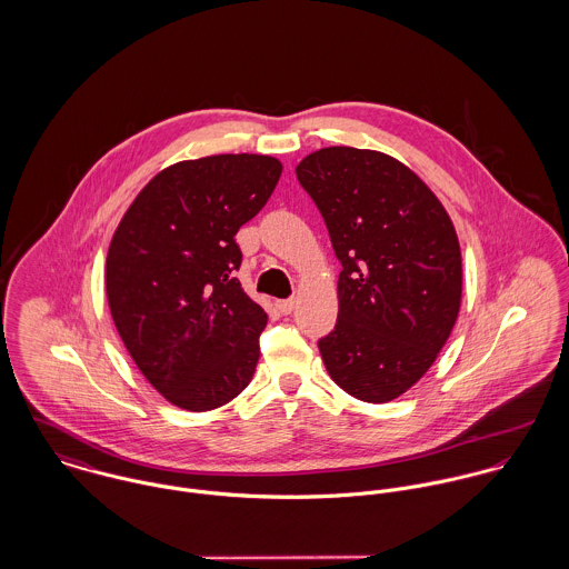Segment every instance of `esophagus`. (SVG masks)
Here are the masks:
<instances>
[{"instance_id":"1","label":"esophagus","mask_w":569,"mask_h":569,"mask_svg":"<svg viewBox=\"0 0 569 569\" xmlns=\"http://www.w3.org/2000/svg\"><path fill=\"white\" fill-rule=\"evenodd\" d=\"M276 309L282 313V316H289L293 309H296V300L291 298V300H278L276 302Z\"/></svg>"}]
</instances>
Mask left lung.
<instances>
[{
  "instance_id": "obj_1",
  "label": "left lung",
  "mask_w": 569,
  "mask_h": 569,
  "mask_svg": "<svg viewBox=\"0 0 569 569\" xmlns=\"http://www.w3.org/2000/svg\"><path fill=\"white\" fill-rule=\"evenodd\" d=\"M296 174L341 262L337 325L318 343L326 370L363 403L395 401L433 366L460 313L453 221L411 168L381 151L328 147Z\"/></svg>"
}]
</instances>
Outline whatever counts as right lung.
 Returning <instances> with one entry per match:
<instances>
[{"instance_id":"add662e5","label":"right lung","mask_w":569,"mask_h":569,"mask_svg":"<svg viewBox=\"0 0 569 569\" xmlns=\"http://www.w3.org/2000/svg\"><path fill=\"white\" fill-rule=\"evenodd\" d=\"M282 163L210 156L160 170L133 199L107 251L104 287L118 335L172 406L210 411L249 386L267 313L234 271L239 228L271 197Z\"/></svg>"}]
</instances>
